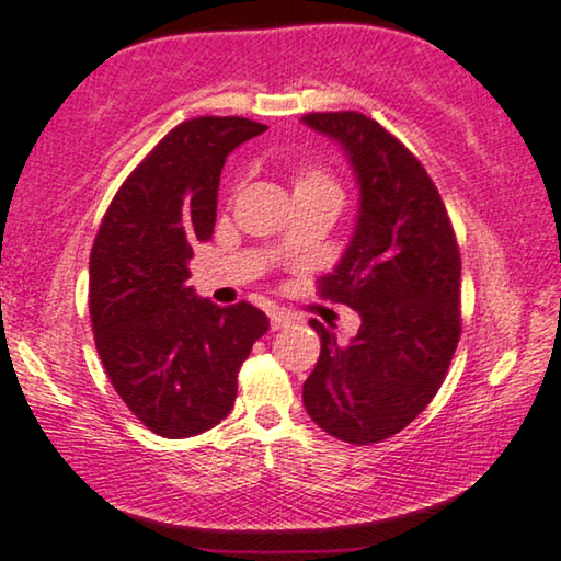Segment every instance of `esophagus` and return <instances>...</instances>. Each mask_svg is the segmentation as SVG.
Listing matches in <instances>:
<instances>
[{
    "instance_id": "obj_1",
    "label": "esophagus",
    "mask_w": 561,
    "mask_h": 561,
    "mask_svg": "<svg viewBox=\"0 0 561 561\" xmlns=\"http://www.w3.org/2000/svg\"><path fill=\"white\" fill-rule=\"evenodd\" d=\"M268 320H272V331H279V328L293 325L295 316H293V312H287V310L274 308V310H268Z\"/></svg>"
}]
</instances>
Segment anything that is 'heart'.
Returning <instances> with one entry per match:
<instances>
[{
  "label": "heart",
  "mask_w": 561,
  "mask_h": 561,
  "mask_svg": "<svg viewBox=\"0 0 561 561\" xmlns=\"http://www.w3.org/2000/svg\"><path fill=\"white\" fill-rule=\"evenodd\" d=\"M293 184L295 197H300V194H331V197L341 199V186L335 176L320 167H297L293 171Z\"/></svg>",
  "instance_id": "1"
}]
</instances>
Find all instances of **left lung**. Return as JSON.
Masks as SVG:
<instances>
[{
	"label": "left lung",
	"instance_id": "obj_1",
	"mask_svg": "<svg viewBox=\"0 0 561 561\" xmlns=\"http://www.w3.org/2000/svg\"><path fill=\"white\" fill-rule=\"evenodd\" d=\"M312 130L348 153L358 220L341 264L318 282L323 300L362 316L348 343L318 320L320 356L302 402L346 444H377L423 413L444 385L461 335V256L442 194L423 163L362 112H310Z\"/></svg>",
	"mask_w": 561,
	"mask_h": 561
}]
</instances>
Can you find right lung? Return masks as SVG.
Listing matches in <instances>:
<instances>
[{"mask_svg":"<svg viewBox=\"0 0 561 561\" xmlns=\"http://www.w3.org/2000/svg\"><path fill=\"white\" fill-rule=\"evenodd\" d=\"M249 117H192L130 171L104 213L89 259V316L102 367L148 431L186 438L233 410L238 371L268 320L249 302L218 308L190 279L210 241L220 171L264 133Z\"/></svg>","mask_w":561,"mask_h":561,"instance_id":"obj_1","label":"right lung"}]
</instances>
